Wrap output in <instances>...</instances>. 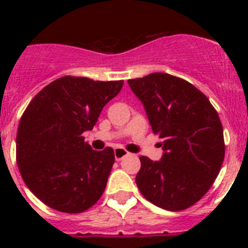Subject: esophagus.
I'll return each instance as SVG.
<instances>
[{"instance_id": "1", "label": "esophagus", "mask_w": 248, "mask_h": 248, "mask_svg": "<svg viewBox=\"0 0 248 248\" xmlns=\"http://www.w3.org/2000/svg\"><path fill=\"white\" fill-rule=\"evenodd\" d=\"M126 155H129L128 151L125 150V149H123V148H117L115 150H114V156H115V160H122L123 157H125Z\"/></svg>"}]
</instances>
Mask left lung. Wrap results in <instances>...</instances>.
Returning a JSON list of instances; mask_svg holds the SVG:
<instances>
[{
    "instance_id": "8db88e82",
    "label": "left lung",
    "mask_w": 248,
    "mask_h": 248,
    "mask_svg": "<svg viewBox=\"0 0 248 248\" xmlns=\"http://www.w3.org/2000/svg\"><path fill=\"white\" fill-rule=\"evenodd\" d=\"M128 84L143 103L164 150L159 161L140 157L138 187L161 209H187L209 191L223 163L225 143L217 111L191 83L168 73H151L129 79Z\"/></svg>"
}]
</instances>
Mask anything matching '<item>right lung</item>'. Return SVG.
Masks as SVG:
<instances>
[{
    "mask_svg": "<svg viewBox=\"0 0 248 248\" xmlns=\"http://www.w3.org/2000/svg\"><path fill=\"white\" fill-rule=\"evenodd\" d=\"M123 83L62 77L39 92L22 115L17 165L28 189L52 209L83 212L104 192L114 150H93L82 134L93 129Z\"/></svg>",
    "mask_w": 248,
    "mask_h": 248,
    "instance_id": "obj_1",
    "label": "right lung"
}]
</instances>
